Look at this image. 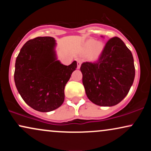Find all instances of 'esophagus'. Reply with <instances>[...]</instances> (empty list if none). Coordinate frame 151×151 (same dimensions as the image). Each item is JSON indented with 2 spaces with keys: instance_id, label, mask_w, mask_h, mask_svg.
Listing matches in <instances>:
<instances>
[{
  "instance_id": "esophagus-1",
  "label": "esophagus",
  "mask_w": 151,
  "mask_h": 151,
  "mask_svg": "<svg viewBox=\"0 0 151 151\" xmlns=\"http://www.w3.org/2000/svg\"><path fill=\"white\" fill-rule=\"evenodd\" d=\"M81 65V60H77V69L80 68Z\"/></svg>"
}]
</instances>
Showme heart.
<instances>
[{"mask_svg":"<svg viewBox=\"0 0 151 151\" xmlns=\"http://www.w3.org/2000/svg\"><path fill=\"white\" fill-rule=\"evenodd\" d=\"M104 48V44L102 42H96L95 40L90 39L86 41L85 44V49L90 50L92 49L91 58L93 60H96L100 56Z\"/></svg>","mask_w":151,"mask_h":151,"instance_id":"obj_1","label":"heart"}]
</instances>
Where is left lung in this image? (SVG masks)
Segmentation results:
<instances>
[{"label":"left lung","instance_id":"1","mask_svg":"<svg viewBox=\"0 0 151 151\" xmlns=\"http://www.w3.org/2000/svg\"><path fill=\"white\" fill-rule=\"evenodd\" d=\"M80 70L88 99L101 106L120 103L129 93L135 78L132 53L117 37L106 42L97 62H84Z\"/></svg>","mask_w":151,"mask_h":151}]
</instances>
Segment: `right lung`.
<instances>
[{
  "instance_id": "add662e5",
  "label": "right lung",
  "mask_w": 151,
  "mask_h": 151,
  "mask_svg": "<svg viewBox=\"0 0 151 151\" xmlns=\"http://www.w3.org/2000/svg\"><path fill=\"white\" fill-rule=\"evenodd\" d=\"M56 47L54 37H36L22 46L15 60V86L24 101L38 111H52L63 104L65 85L77 67L76 61L62 64Z\"/></svg>"
}]
</instances>
